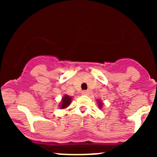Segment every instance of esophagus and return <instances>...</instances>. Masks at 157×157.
<instances>
[{
	"label": "esophagus",
	"instance_id": "1",
	"mask_svg": "<svg viewBox=\"0 0 157 157\" xmlns=\"http://www.w3.org/2000/svg\"><path fill=\"white\" fill-rule=\"evenodd\" d=\"M82 95H88L89 94V92L87 90H83V91L81 92Z\"/></svg>",
	"mask_w": 157,
	"mask_h": 157
}]
</instances>
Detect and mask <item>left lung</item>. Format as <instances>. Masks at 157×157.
<instances>
[{
	"instance_id": "8db88e82",
	"label": "left lung",
	"mask_w": 157,
	"mask_h": 157,
	"mask_svg": "<svg viewBox=\"0 0 157 157\" xmlns=\"http://www.w3.org/2000/svg\"><path fill=\"white\" fill-rule=\"evenodd\" d=\"M99 108H101V107L102 106V102H99Z\"/></svg>"
}]
</instances>
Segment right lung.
Listing matches in <instances>:
<instances>
[{
	"label": "right lung",
	"mask_w": 157,
	"mask_h": 157,
	"mask_svg": "<svg viewBox=\"0 0 157 157\" xmlns=\"http://www.w3.org/2000/svg\"><path fill=\"white\" fill-rule=\"evenodd\" d=\"M71 99H72V98H71V96H67V95H65V96L62 98L61 105H60V109H62L67 108L70 104H71Z\"/></svg>",
	"instance_id": "1"
}]
</instances>
